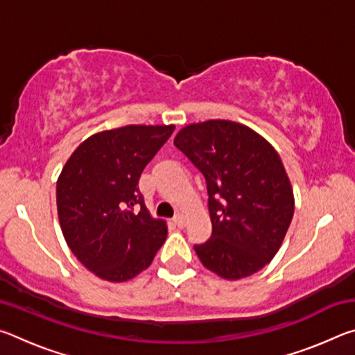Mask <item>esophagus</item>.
I'll use <instances>...</instances> for the list:
<instances>
[{
  "label": "esophagus",
  "instance_id": "1",
  "mask_svg": "<svg viewBox=\"0 0 355 355\" xmlns=\"http://www.w3.org/2000/svg\"><path fill=\"white\" fill-rule=\"evenodd\" d=\"M173 222H175V225H178L180 228H183L186 225V219L183 214H177L175 218H173Z\"/></svg>",
  "mask_w": 355,
  "mask_h": 355
}]
</instances>
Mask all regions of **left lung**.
Returning <instances> with one entry per match:
<instances>
[{"label": "left lung", "instance_id": "obj_1", "mask_svg": "<svg viewBox=\"0 0 355 355\" xmlns=\"http://www.w3.org/2000/svg\"><path fill=\"white\" fill-rule=\"evenodd\" d=\"M173 144L207 180L213 233L194 245L203 266L227 280L260 271L279 252L294 213L279 153L257 131L220 119L186 125Z\"/></svg>", "mask_w": 355, "mask_h": 355}]
</instances>
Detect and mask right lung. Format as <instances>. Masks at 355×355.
Listing matches in <instances>:
<instances>
[{
    "label": "right lung",
    "mask_w": 355,
    "mask_h": 355,
    "mask_svg": "<svg viewBox=\"0 0 355 355\" xmlns=\"http://www.w3.org/2000/svg\"><path fill=\"white\" fill-rule=\"evenodd\" d=\"M175 125H127L95 133L70 155L56 183L65 243L83 266L120 284L152 264L167 224L152 218L139 177Z\"/></svg>",
    "instance_id": "obj_1"
}]
</instances>
